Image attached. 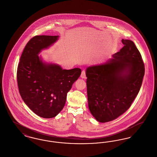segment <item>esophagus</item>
I'll use <instances>...</instances> for the list:
<instances>
[{"instance_id": "34e87169", "label": "esophagus", "mask_w": 157, "mask_h": 157, "mask_svg": "<svg viewBox=\"0 0 157 157\" xmlns=\"http://www.w3.org/2000/svg\"><path fill=\"white\" fill-rule=\"evenodd\" d=\"M81 77L82 78H86V72L85 71H82V73H81Z\"/></svg>"}]
</instances>
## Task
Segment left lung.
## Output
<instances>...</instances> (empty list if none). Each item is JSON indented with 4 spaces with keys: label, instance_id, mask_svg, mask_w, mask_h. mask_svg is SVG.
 Returning a JSON list of instances; mask_svg holds the SVG:
<instances>
[{
    "label": "left lung",
    "instance_id": "1",
    "mask_svg": "<svg viewBox=\"0 0 157 157\" xmlns=\"http://www.w3.org/2000/svg\"><path fill=\"white\" fill-rule=\"evenodd\" d=\"M121 41L124 46L111 58L86 69L89 109L99 122L123 114L142 85L145 68L141 55L132 40Z\"/></svg>",
    "mask_w": 157,
    "mask_h": 157
}]
</instances>
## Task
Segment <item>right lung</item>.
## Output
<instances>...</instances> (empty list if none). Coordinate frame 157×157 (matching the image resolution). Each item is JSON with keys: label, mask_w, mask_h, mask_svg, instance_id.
I'll use <instances>...</instances> for the list:
<instances>
[{"label": "right lung", "mask_w": 157, "mask_h": 157, "mask_svg": "<svg viewBox=\"0 0 157 157\" xmlns=\"http://www.w3.org/2000/svg\"><path fill=\"white\" fill-rule=\"evenodd\" d=\"M59 37L41 35L32 38L17 67V85L23 101L32 111L44 118H53L62 111L67 92L81 74L80 68L63 69L58 64L45 62L39 56Z\"/></svg>", "instance_id": "right-lung-1"}]
</instances>
